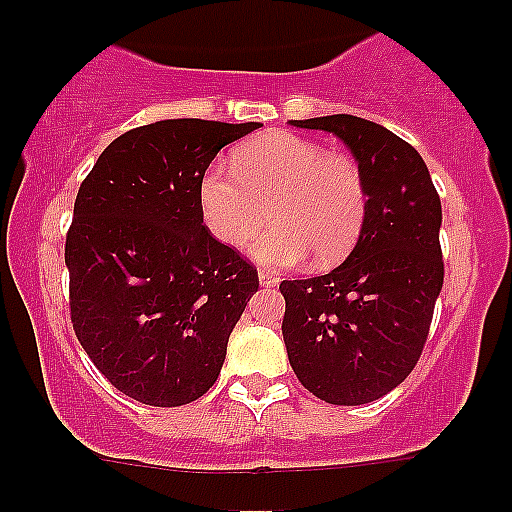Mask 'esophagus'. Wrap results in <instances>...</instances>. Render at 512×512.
<instances>
[{"label":"esophagus","mask_w":512,"mask_h":512,"mask_svg":"<svg viewBox=\"0 0 512 512\" xmlns=\"http://www.w3.org/2000/svg\"><path fill=\"white\" fill-rule=\"evenodd\" d=\"M257 276H260L262 286H276V284H279V276H276L274 272H267V269H260V274H257Z\"/></svg>","instance_id":"1"}]
</instances>
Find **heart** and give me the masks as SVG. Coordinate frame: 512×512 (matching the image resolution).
<instances>
[{"mask_svg":"<svg viewBox=\"0 0 512 512\" xmlns=\"http://www.w3.org/2000/svg\"><path fill=\"white\" fill-rule=\"evenodd\" d=\"M231 168H209L199 185L204 223L226 248H245L269 207L274 228L252 245L262 264L289 267L310 252L317 267H330L354 250L368 211L356 158L298 134L267 132L240 144Z\"/></svg>","mask_w":512,"mask_h":512,"instance_id":"1","label":"heart"}]
</instances>
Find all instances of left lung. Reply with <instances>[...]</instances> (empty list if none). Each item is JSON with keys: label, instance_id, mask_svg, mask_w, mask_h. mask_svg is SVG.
Returning <instances> with one entry per match:
<instances>
[{"label": "left lung", "instance_id": "obj_1", "mask_svg": "<svg viewBox=\"0 0 512 512\" xmlns=\"http://www.w3.org/2000/svg\"><path fill=\"white\" fill-rule=\"evenodd\" d=\"M349 146L368 182L351 255L330 274L281 281V322L296 378L330 404L380 399L414 370L443 289L440 197L424 158L390 129L354 115L291 120Z\"/></svg>", "mask_w": 512, "mask_h": 512}]
</instances>
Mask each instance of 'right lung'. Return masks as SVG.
Segmentation results:
<instances>
[{
	"instance_id": "add662e5",
	"label": "right lung",
	"mask_w": 512,
	"mask_h": 512,
	"mask_svg": "<svg viewBox=\"0 0 512 512\" xmlns=\"http://www.w3.org/2000/svg\"><path fill=\"white\" fill-rule=\"evenodd\" d=\"M260 125L161 120L98 156L64 243L76 339L110 385L151 407L195 402L219 378L257 269L209 233L204 170Z\"/></svg>"
}]
</instances>
